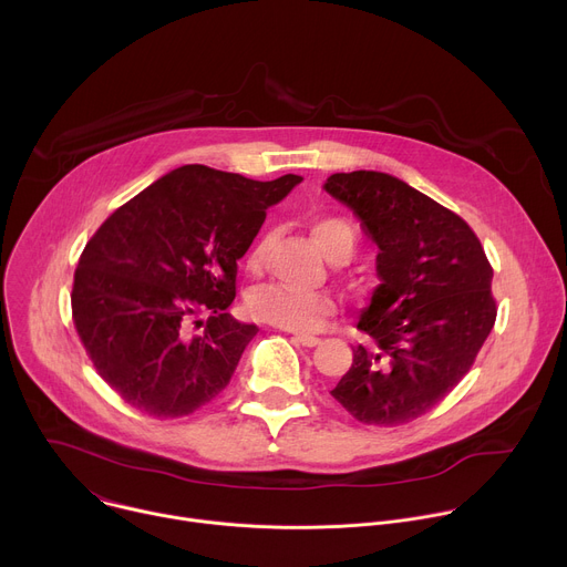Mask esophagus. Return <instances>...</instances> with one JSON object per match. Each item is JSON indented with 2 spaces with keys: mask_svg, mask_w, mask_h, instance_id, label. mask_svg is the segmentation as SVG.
<instances>
[{
  "mask_svg": "<svg viewBox=\"0 0 567 567\" xmlns=\"http://www.w3.org/2000/svg\"><path fill=\"white\" fill-rule=\"evenodd\" d=\"M293 341H298V343H300V346H305V348H316V346L320 343V339L309 337V334H296V337H293Z\"/></svg>",
  "mask_w": 567,
  "mask_h": 567,
  "instance_id": "34e87169",
  "label": "esophagus"
}]
</instances>
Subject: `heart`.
Instances as JSON below:
<instances>
[{
    "mask_svg": "<svg viewBox=\"0 0 567 567\" xmlns=\"http://www.w3.org/2000/svg\"><path fill=\"white\" fill-rule=\"evenodd\" d=\"M311 237L330 260H348L357 247V228L343 217H318L311 221ZM271 247V235L265 233L247 256V267L260 271ZM249 313L289 332H316L337 311V302L322 291H296L280 285L256 289L247 300Z\"/></svg>",
    "mask_w": 567,
    "mask_h": 567,
    "instance_id": "b5f03b06",
    "label": "heart"
}]
</instances>
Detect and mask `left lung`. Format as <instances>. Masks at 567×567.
Returning a JSON list of instances; mask_svg holds the SVG:
<instances>
[{
    "instance_id": "1",
    "label": "left lung",
    "mask_w": 567,
    "mask_h": 567,
    "mask_svg": "<svg viewBox=\"0 0 567 567\" xmlns=\"http://www.w3.org/2000/svg\"><path fill=\"white\" fill-rule=\"evenodd\" d=\"M326 190L374 239L381 280L357 322L372 343L354 348L332 396L363 424H409L462 381L487 341L494 269L471 226L406 182L354 171L332 175Z\"/></svg>"
}]
</instances>
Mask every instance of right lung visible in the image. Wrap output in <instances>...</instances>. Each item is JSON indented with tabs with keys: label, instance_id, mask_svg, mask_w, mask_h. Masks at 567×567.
Segmentation results:
<instances>
[{
	"label": "right lung",
	"instance_id": "right-lung-1",
	"mask_svg": "<svg viewBox=\"0 0 567 567\" xmlns=\"http://www.w3.org/2000/svg\"><path fill=\"white\" fill-rule=\"evenodd\" d=\"M302 177L256 182L182 166L116 208L78 260L75 332L94 368L136 411L173 420L202 409L230 381L258 334L226 309L237 260L267 208ZM199 312L209 318L199 336Z\"/></svg>",
	"mask_w": 567,
	"mask_h": 567
}]
</instances>
